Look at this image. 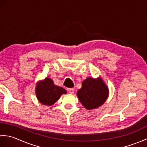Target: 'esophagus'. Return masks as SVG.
<instances>
[{"label": "esophagus", "instance_id": "34e87169", "mask_svg": "<svg viewBox=\"0 0 147 147\" xmlns=\"http://www.w3.org/2000/svg\"><path fill=\"white\" fill-rule=\"evenodd\" d=\"M67 90L68 91V92L69 93H74V89L73 88H67Z\"/></svg>", "mask_w": 147, "mask_h": 147}]
</instances>
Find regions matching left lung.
I'll use <instances>...</instances> for the list:
<instances>
[{"instance_id":"1","label":"left lung","mask_w":147,"mask_h":147,"mask_svg":"<svg viewBox=\"0 0 147 147\" xmlns=\"http://www.w3.org/2000/svg\"><path fill=\"white\" fill-rule=\"evenodd\" d=\"M77 96L84 107L92 110L104 104L109 96V88L101 78H88L83 82Z\"/></svg>"}]
</instances>
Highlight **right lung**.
Here are the masks:
<instances>
[{
  "instance_id": "obj_1",
  "label": "right lung",
  "mask_w": 147,
  "mask_h": 147,
  "mask_svg": "<svg viewBox=\"0 0 147 147\" xmlns=\"http://www.w3.org/2000/svg\"><path fill=\"white\" fill-rule=\"evenodd\" d=\"M36 95L39 102L43 105L51 106L58 100L62 94H66V90L55 85L53 80L49 78L36 83Z\"/></svg>"
}]
</instances>
